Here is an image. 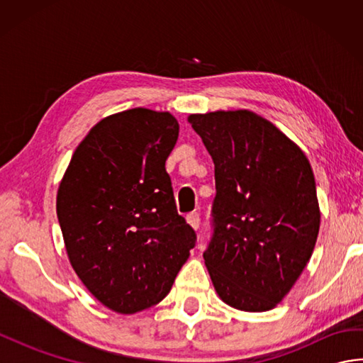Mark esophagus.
<instances>
[{
	"instance_id": "obj_1",
	"label": "esophagus",
	"mask_w": 363,
	"mask_h": 363,
	"mask_svg": "<svg viewBox=\"0 0 363 363\" xmlns=\"http://www.w3.org/2000/svg\"><path fill=\"white\" fill-rule=\"evenodd\" d=\"M187 223L189 225L191 226V229H195V230H198V228H199V215L195 212H191V213H189L187 215Z\"/></svg>"
}]
</instances>
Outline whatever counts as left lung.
<instances>
[{
	"label": "left lung",
	"instance_id": "left-lung-1",
	"mask_svg": "<svg viewBox=\"0 0 363 363\" xmlns=\"http://www.w3.org/2000/svg\"><path fill=\"white\" fill-rule=\"evenodd\" d=\"M215 165V233L203 254L223 303L272 311L309 264L320 204L309 159L279 128L248 111L190 113Z\"/></svg>",
	"mask_w": 363,
	"mask_h": 363
}]
</instances>
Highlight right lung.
Returning <instances> with one entry per match:
<instances>
[{
	"mask_svg": "<svg viewBox=\"0 0 363 363\" xmlns=\"http://www.w3.org/2000/svg\"><path fill=\"white\" fill-rule=\"evenodd\" d=\"M177 135L169 112L107 115L74 150L59 184L70 265L99 303L121 315L160 303L195 246L165 172Z\"/></svg>",
	"mask_w": 363,
	"mask_h": 363,
	"instance_id": "1",
	"label": "right lung"
}]
</instances>
